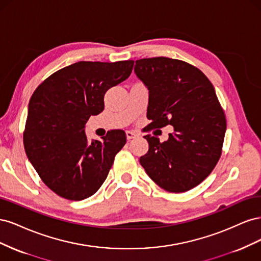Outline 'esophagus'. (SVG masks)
I'll return each mask as SVG.
<instances>
[{
	"mask_svg": "<svg viewBox=\"0 0 261 261\" xmlns=\"http://www.w3.org/2000/svg\"><path fill=\"white\" fill-rule=\"evenodd\" d=\"M137 135H138V134L136 132H133V130H127V132H126V137H127L128 140L135 138Z\"/></svg>",
	"mask_w": 261,
	"mask_h": 261,
	"instance_id": "obj_1",
	"label": "esophagus"
}]
</instances>
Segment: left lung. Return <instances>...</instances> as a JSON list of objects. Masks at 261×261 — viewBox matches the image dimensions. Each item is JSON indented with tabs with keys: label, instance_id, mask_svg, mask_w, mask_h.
I'll use <instances>...</instances> for the list:
<instances>
[{
	"label": "left lung",
	"instance_id": "1",
	"mask_svg": "<svg viewBox=\"0 0 261 261\" xmlns=\"http://www.w3.org/2000/svg\"><path fill=\"white\" fill-rule=\"evenodd\" d=\"M134 72L149 90V127L174 128L163 143L144 136L149 149L139 162L165 191L187 192L210 174L222 152L226 120L215 87L201 70L174 59L137 60Z\"/></svg>",
	"mask_w": 261,
	"mask_h": 261
}]
</instances>
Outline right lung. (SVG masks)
<instances>
[{"label": "right lung", "mask_w": 261, "mask_h": 261, "mask_svg": "<svg viewBox=\"0 0 261 261\" xmlns=\"http://www.w3.org/2000/svg\"><path fill=\"white\" fill-rule=\"evenodd\" d=\"M134 61L78 62L38 86L31 96L23 132L30 163L43 183L68 200H83L103 184L125 132H108L89 143L85 126L105 109V94L127 80Z\"/></svg>", "instance_id": "right-lung-1"}]
</instances>
